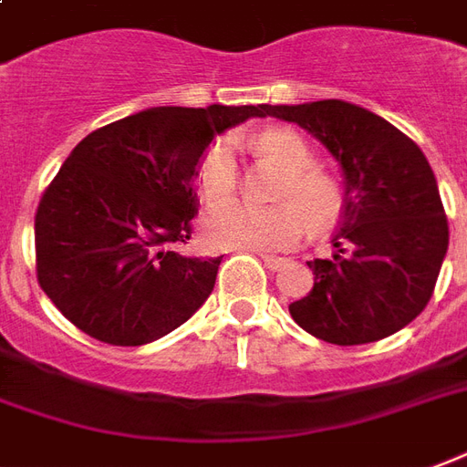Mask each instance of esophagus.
Listing matches in <instances>:
<instances>
[{"label": "esophagus", "mask_w": 467, "mask_h": 467, "mask_svg": "<svg viewBox=\"0 0 467 467\" xmlns=\"http://www.w3.org/2000/svg\"><path fill=\"white\" fill-rule=\"evenodd\" d=\"M258 256L264 258V264H266L271 271H278V268L285 264V258H281V256H268V254H258Z\"/></svg>", "instance_id": "esophagus-1"}]
</instances>
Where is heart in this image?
<instances>
[{
  "label": "heart",
  "mask_w": 467,
  "mask_h": 467,
  "mask_svg": "<svg viewBox=\"0 0 467 467\" xmlns=\"http://www.w3.org/2000/svg\"><path fill=\"white\" fill-rule=\"evenodd\" d=\"M256 149L285 171L275 201L278 209H254L244 201H226L206 213L203 234L213 248L238 251H285L298 244L304 226L326 229L341 211V193L331 176L316 166L311 146L291 129H268L256 136ZM199 192L203 201H221L236 192L238 161L231 139H216L199 163Z\"/></svg>",
  "instance_id": "1"
}]
</instances>
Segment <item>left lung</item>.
I'll use <instances>...</instances> for the list:
<instances>
[{
	"mask_svg": "<svg viewBox=\"0 0 467 467\" xmlns=\"http://www.w3.org/2000/svg\"><path fill=\"white\" fill-rule=\"evenodd\" d=\"M304 126L346 176L336 254L313 258V288L288 306L316 338L360 346L400 331L423 311L448 251V219L433 169L386 119L341 99L266 107Z\"/></svg>",
	"mask_w": 467,
	"mask_h": 467,
	"instance_id": "left-lung-1",
	"label": "left lung"
}]
</instances>
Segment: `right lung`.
<instances>
[{
	"instance_id": "add662e5",
	"label": "right lung",
	"mask_w": 467,
	"mask_h": 467,
	"mask_svg": "<svg viewBox=\"0 0 467 467\" xmlns=\"http://www.w3.org/2000/svg\"><path fill=\"white\" fill-rule=\"evenodd\" d=\"M258 107H156L91 131L34 216L36 281L61 316L109 346H144L199 311L223 256H182L199 213L193 179L219 134Z\"/></svg>"
}]
</instances>
